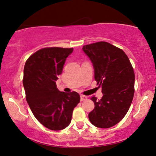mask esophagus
<instances>
[{
	"instance_id": "34e87169",
	"label": "esophagus",
	"mask_w": 156,
	"mask_h": 156,
	"mask_svg": "<svg viewBox=\"0 0 156 156\" xmlns=\"http://www.w3.org/2000/svg\"><path fill=\"white\" fill-rule=\"evenodd\" d=\"M88 98V97L86 96V95H80V101H86Z\"/></svg>"
}]
</instances>
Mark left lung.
I'll return each mask as SVG.
<instances>
[{
    "label": "left lung",
    "mask_w": 156,
    "mask_h": 156,
    "mask_svg": "<svg viewBox=\"0 0 156 156\" xmlns=\"http://www.w3.org/2000/svg\"><path fill=\"white\" fill-rule=\"evenodd\" d=\"M83 51L93 63L95 80L103 94L100 100L94 95L91 97L95 108L88 118L98 128H111L123 119L132 103L133 68L125 52L108 42L83 45Z\"/></svg>",
    "instance_id": "8db88e82"
}]
</instances>
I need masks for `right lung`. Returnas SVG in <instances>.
<instances>
[{
    "mask_svg": "<svg viewBox=\"0 0 156 156\" xmlns=\"http://www.w3.org/2000/svg\"><path fill=\"white\" fill-rule=\"evenodd\" d=\"M73 51V48H43L32 54L25 64L23 84L26 101L36 119L50 130L67 127L80 102L78 93H66L56 87L58 76Z\"/></svg>",
    "mask_w": 156,
    "mask_h": 156,
    "instance_id": "1",
    "label": "right lung"
}]
</instances>
